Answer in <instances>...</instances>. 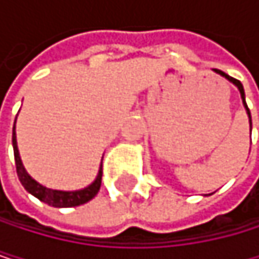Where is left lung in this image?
I'll use <instances>...</instances> for the list:
<instances>
[{"instance_id":"8db88e82","label":"left lung","mask_w":259,"mask_h":259,"mask_svg":"<svg viewBox=\"0 0 259 259\" xmlns=\"http://www.w3.org/2000/svg\"><path fill=\"white\" fill-rule=\"evenodd\" d=\"M214 71H216L218 74H221L222 77H225L228 82H232L235 87H238V90H239V93H241V99H242V105H244L245 112H247V116H248V124H250V134H252V116H250V110H248V107H247V104H245V93H244V87H242V83H241L239 80H236V79L230 77L228 74H225V73L219 71V69H214Z\"/></svg>"}]
</instances>
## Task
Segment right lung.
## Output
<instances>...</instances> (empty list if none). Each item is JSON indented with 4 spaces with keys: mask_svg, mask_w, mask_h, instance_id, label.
<instances>
[{
    "mask_svg": "<svg viewBox=\"0 0 259 259\" xmlns=\"http://www.w3.org/2000/svg\"><path fill=\"white\" fill-rule=\"evenodd\" d=\"M15 122H17V119H15ZM12 146H14V155H15V166H17L18 179H20L21 185L24 186V190L29 194H32L34 197H37L38 200L51 205V206H56V208H69V206H79V205L90 202L98 194L99 188H101V179H102V164L99 166L96 179L88 186L82 188V190H76V191L51 190V188H46L41 183H38L37 180H34L24 169L23 161L20 158L18 146H17L15 125H14V131H12Z\"/></svg>",
    "mask_w": 259,
    "mask_h": 259,
    "instance_id": "1",
    "label": "right lung"
}]
</instances>
